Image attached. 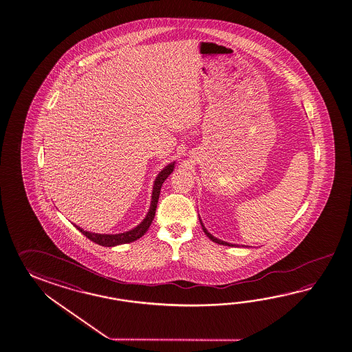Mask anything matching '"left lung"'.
Returning a JSON list of instances; mask_svg holds the SVG:
<instances>
[{
	"instance_id": "1",
	"label": "left lung",
	"mask_w": 352,
	"mask_h": 352,
	"mask_svg": "<svg viewBox=\"0 0 352 352\" xmlns=\"http://www.w3.org/2000/svg\"><path fill=\"white\" fill-rule=\"evenodd\" d=\"M199 221H201V218H199ZM201 228H203V232H204V233H206V234H207V236H208V238H209V239H210V241H213V242H215V243L223 244V245H230V247H237V245H236V244L227 243V242H224V241H221V239H218V238H215L214 236H212V234H210V233H209L208 230H206V227H204V226H203V223H201Z\"/></svg>"
}]
</instances>
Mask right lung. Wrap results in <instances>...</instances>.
Masks as SVG:
<instances>
[{
  "instance_id": "add662e5",
  "label": "right lung",
  "mask_w": 352,
  "mask_h": 352,
  "mask_svg": "<svg viewBox=\"0 0 352 352\" xmlns=\"http://www.w3.org/2000/svg\"><path fill=\"white\" fill-rule=\"evenodd\" d=\"M174 162L170 164L166 165L164 169L162 172L159 173L157 179L154 182V187H153V194H151V208L146 217L144 218L143 222L140 224H138L135 228L128 230V232H124V233H119V234H99V233H91V232H87L84 230L82 228L78 227L75 224V227L80 230L85 237L89 238L90 241H93L96 244H100L104 247H115V245H119V244L130 243V242H134L140 237H143L145 234V232L149 230L151 222L154 219V215H155V209H157V204H158L159 194H160V188L163 186L164 180L169 177V174L173 172L174 169Z\"/></svg>"
}]
</instances>
